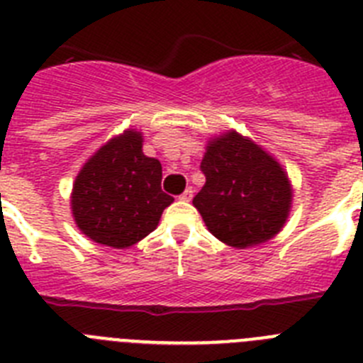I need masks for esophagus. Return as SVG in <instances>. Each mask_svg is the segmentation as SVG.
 I'll return each mask as SVG.
<instances>
[{
    "label": "esophagus",
    "mask_w": 363,
    "mask_h": 363,
    "mask_svg": "<svg viewBox=\"0 0 363 363\" xmlns=\"http://www.w3.org/2000/svg\"><path fill=\"white\" fill-rule=\"evenodd\" d=\"M192 194H194V191H192V187L185 189L184 194H179V200H184V201H191L192 200Z\"/></svg>",
    "instance_id": "obj_1"
}]
</instances>
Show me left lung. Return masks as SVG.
I'll return each mask as SVG.
<instances>
[{"label":"left lung","mask_w":363,"mask_h":363,"mask_svg":"<svg viewBox=\"0 0 363 363\" xmlns=\"http://www.w3.org/2000/svg\"><path fill=\"white\" fill-rule=\"evenodd\" d=\"M200 169L205 185L192 203L218 240L245 249L280 233L293 192L265 150L233 130L209 143Z\"/></svg>","instance_id":"left-lung-1"}]
</instances>
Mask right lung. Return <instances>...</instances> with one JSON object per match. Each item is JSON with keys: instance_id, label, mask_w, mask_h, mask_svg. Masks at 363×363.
Returning <instances> with one entry per match:
<instances>
[{"instance_id": "obj_1", "label": "right lung", "mask_w": 363, "mask_h": 363, "mask_svg": "<svg viewBox=\"0 0 363 363\" xmlns=\"http://www.w3.org/2000/svg\"><path fill=\"white\" fill-rule=\"evenodd\" d=\"M142 134L125 130L83 165L72 189V214L101 245L130 247L158 225L174 201L162 191V163L147 158Z\"/></svg>"}]
</instances>
